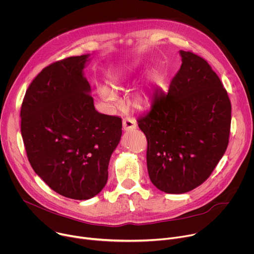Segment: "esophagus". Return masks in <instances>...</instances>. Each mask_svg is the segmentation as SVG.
Here are the masks:
<instances>
[{"label": "esophagus", "instance_id": "34e87169", "mask_svg": "<svg viewBox=\"0 0 254 254\" xmlns=\"http://www.w3.org/2000/svg\"><path fill=\"white\" fill-rule=\"evenodd\" d=\"M136 128V122L132 118H124L123 119V129L126 131H130Z\"/></svg>", "mask_w": 254, "mask_h": 254}]
</instances>
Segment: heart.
<instances>
[{"mask_svg":"<svg viewBox=\"0 0 254 254\" xmlns=\"http://www.w3.org/2000/svg\"><path fill=\"white\" fill-rule=\"evenodd\" d=\"M125 80V73L121 72L116 74L114 77V84L116 85L117 88H122L123 82ZM100 96L101 99L110 107V108H116L120 104V100L118 95H117L112 89L109 87H101L100 88ZM135 105L140 108L147 107L149 105V96L146 92H141L139 93L135 99Z\"/></svg>","mask_w":254,"mask_h":254,"instance_id":"obj_1","label":"heart"}]
</instances>
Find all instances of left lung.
<instances>
[{
    "label": "left lung",
    "instance_id": "1",
    "mask_svg": "<svg viewBox=\"0 0 254 254\" xmlns=\"http://www.w3.org/2000/svg\"><path fill=\"white\" fill-rule=\"evenodd\" d=\"M182 65L168 93L153 92L137 119L147 140L148 176L172 194L201 185L224 155L230 137L231 102L217 73L195 53L180 51Z\"/></svg>",
    "mask_w": 254,
    "mask_h": 254
}]
</instances>
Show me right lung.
<instances>
[{"instance_id": "add662e5", "label": "right lung", "mask_w": 254, "mask_h": 254, "mask_svg": "<svg viewBox=\"0 0 254 254\" xmlns=\"http://www.w3.org/2000/svg\"><path fill=\"white\" fill-rule=\"evenodd\" d=\"M88 55L44 68L21 106V134L28 161L46 184L65 197L85 200L108 181L122 119L95 111L82 70Z\"/></svg>"}]
</instances>
